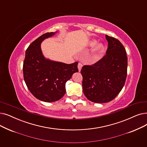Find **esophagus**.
Here are the masks:
<instances>
[{
    "label": "esophagus",
    "mask_w": 147,
    "mask_h": 147,
    "mask_svg": "<svg viewBox=\"0 0 147 147\" xmlns=\"http://www.w3.org/2000/svg\"><path fill=\"white\" fill-rule=\"evenodd\" d=\"M82 64L81 63H78V69H79V71H81V69L82 68Z\"/></svg>",
    "instance_id": "obj_1"
}]
</instances>
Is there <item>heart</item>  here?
<instances>
[{
	"instance_id": "b5f03b06",
	"label": "heart",
	"mask_w": 147,
	"mask_h": 147,
	"mask_svg": "<svg viewBox=\"0 0 147 147\" xmlns=\"http://www.w3.org/2000/svg\"><path fill=\"white\" fill-rule=\"evenodd\" d=\"M89 48H93L91 51V57L89 61L91 62H95L100 59L105 50V45L102 42H98L95 39L89 40L87 44Z\"/></svg>"
}]
</instances>
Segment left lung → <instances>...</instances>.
Wrapping results in <instances>:
<instances>
[{
	"mask_svg": "<svg viewBox=\"0 0 147 147\" xmlns=\"http://www.w3.org/2000/svg\"><path fill=\"white\" fill-rule=\"evenodd\" d=\"M108 42L106 55L92 65L81 70L82 88L86 97L96 103L113 100L123 89L127 77V56L121 42L106 35Z\"/></svg>",
	"mask_w": 147,
	"mask_h": 147,
	"instance_id": "1",
	"label": "left lung"
}]
</instances>
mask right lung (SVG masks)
Instances as JSON below:
<instances>
[{"mask_svg":"<svg viewBox=\"0 0 147 147\" xmlns=\"http://www.w3.org/2000/svg\"><path fill=\"white\" fill-rule=\"evenodd\" d=\"M57 32L44 34L32 42L23 62L24 80L28 88L35 97L44 102L60 100L65 94L66 82L79 71L78 62L67 64L44 56L41 44Z\"/></svg>","mask_w":147,"mask_h":147,"instance_id":"right-lung-1","label":"right lung"}]
</instances>
